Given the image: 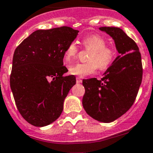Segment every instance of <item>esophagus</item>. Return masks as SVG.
Listing matches in <instances>:
<instances>
[{
  "mask_svg": "<svg viewBox=\"0 0 153 153\" xmlns=\"http://www.w3.org/2000/svg\"><path fill=\"white\" fill-rule=\"evenodd\" d=\"M76 82L77 83H82V78H76Z\"/></svg>",
  "mask_w": 153,
  "mask_h": 153,
  "instance_id": "1",
  "label": "esophagus"
}]
</instances>
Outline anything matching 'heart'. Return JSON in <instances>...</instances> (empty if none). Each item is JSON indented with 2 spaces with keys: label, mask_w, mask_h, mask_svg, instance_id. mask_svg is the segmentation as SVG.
I'll list each match as a JSON object with an SVG mask.
<instances>
[{
  "label": "heart",
  "mask_w": 153,
  "mask_h": 153,
  "mask_svg": "<svg viewBox=\"0 0 153 153\" xmlns=\"http://www.w3.org/2000/svg\"><path fill=\"white\" fill-rule=\"evenodd\" d=\"M82 44L85 48L91 50L88 62L85 63H75L69 66V73L79 77L91 75L99 68L104 71L111 65L116 57V51L112 46H107L105 38L98 34H91L82 38ZM78 51L75 42H71L66 48L64 57L66 62H70L75 58Z\"/></svg>",
  "instance_id": "heart-1"
}]
</instances>
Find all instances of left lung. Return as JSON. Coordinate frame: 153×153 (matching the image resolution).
<instances>
[{"label":"left lung","instance_id":"1","mask_svg":"<svg viewBox=\"0 0 153 153\" xmlns=\"http://www.w3.org/2000/svg\"><path fill=\"white\" fill-rule=\"evenodd\" d=\"M113 38L119 55L98 80L82 81L85 92L82 105L88 115L102 123H111L124 115L133 105L143 78L139 48L119 27H102Z\"/></svg>","mask_w":153,"mask_h":153}]
</instances>
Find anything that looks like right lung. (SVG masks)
<instances>
[{"label": "right lung", "mask_w": 153, "mask_h": 153, "mask_svg": "<svg viewBox=\"0 0 153 153\" xmlns=\"http://www.w3.org/2000/svg\"><path fill=\"white\" fill-rule=\"evenodd\" d=\"M78 33L66 26L35 30L15 49L10 85L18 111L30 124L43 127L62 114L76 83L74 75L63 76L68 71L64 53Z\"/></svg>", "instance_id": "obj_1"}]
</instances>
